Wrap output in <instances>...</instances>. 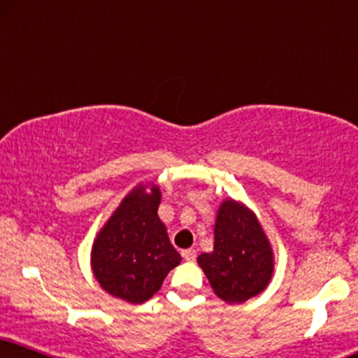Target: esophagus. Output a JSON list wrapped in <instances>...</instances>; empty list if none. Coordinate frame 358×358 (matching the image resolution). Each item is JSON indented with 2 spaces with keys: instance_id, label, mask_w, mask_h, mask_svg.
Returning a JSON list of instances; mask_svg holds the SVG:
<instances>
[{
  "instance_id": "esophagus-1",
  "label": "esophagus",
  "mask_w": 358,
  "mask_h": 358,
  "mask_svg": "<svg viewBox=\"0 0 358 358\" xmlns=\"http://www.w3.org/2000/svg\"><path fill=\"white\" fill-rule=\"evenodd\" d=\"M196 257H197V252H196V250H192V248L184 250V252H182V258L185 259V262H194Z\"/></svg>"
}]
</instances>
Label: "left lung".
Masks as SVG:
<instances>
[{"label": "left lung", "mask_w": 358, "mask_h": 358, "mask_svg": "<svg viewBox=\"0 0 358 358\" xmlns=\"http://www.w3.org/2000/svg\"><path fill=\"white\" fill-rule=\"evenodd\" d=\"M197 263L222 301L241 304L270 285L275 253L257 213L229 197L217 210L213 250L199 255Z\"/></svg>", "instance_id": "obj_1"}]
</instances>
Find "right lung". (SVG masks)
<instances>
[{"label":"right lung","instance_id":"right-lung-1","mask_svg":"<svg viewBox=\"0 0 358 358\" xmlns=\"http://www.w3.org/2000/svg\"><path fill=\"white\" fill-rule=\"evenodd\" d=\"M159 203V185L138 184L123 197L92 245L95 280L108 294L129 304L151 299L182 259L157 215Z\"/></svg>","mask_w":358,"mask_h":358}]
</instances>
